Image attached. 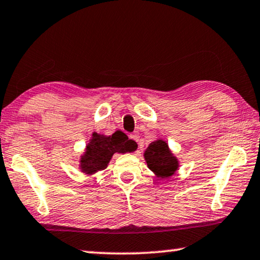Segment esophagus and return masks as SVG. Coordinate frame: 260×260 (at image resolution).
<instances>
[{
	"label": "esophagus",
	"instance_id": "obj_1",
	"mask_svg": "<svg viewBox=\"0 0 260 260\" xmlns=\"http://www.w3.org/2000/svg\"><path fill=\"white\" fill-rule=\"evenodd\" d=\"M129 137L133 139V141H135V142H139V135L137 134V133H135V134H131V135H129Z\"/></svg>",
	"mask_w": 260,
	"mask_h": 260
}]
</instances>
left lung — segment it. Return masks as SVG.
Listing matches in <instances>:
<instances>
[{"label":"left lung","instance_id":"8db88e82","mask_svg":"<svg viewBox=\"0 0 260 260\" xmlns=\"http://www.w3.org/2000/svg\"><path fill=\"white\" fill-rule=\"evenodd\" d=\"M147 167L158 178H169L175 173L179 167L178 159L171 152L165 141L157 139L152 142L144 153Z\"/></svg>","mask_w":260,"mask_h":260}]
</instances>
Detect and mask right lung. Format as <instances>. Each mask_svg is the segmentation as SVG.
I'll return each mask as SVG.
<instances>
[{
  "label": "right lung",
  "instance_id": "add662e5",
  "mask_svg": "<svg viewBox=\"0 0 260 260\" xmlns=\"http://www.w3.org/2000/svg\"><path fill=\"white\" fill-rule=\"evenodd\" d=\"M137 145L130 141L122 131H116L111 136L93 134L90 142L86 147V152L80 160L81 171L86 174L105 170L115 152H133Z\"/></svg>",
  "mask_w": 260,
  "mask_h": 260
}]
</instances>
